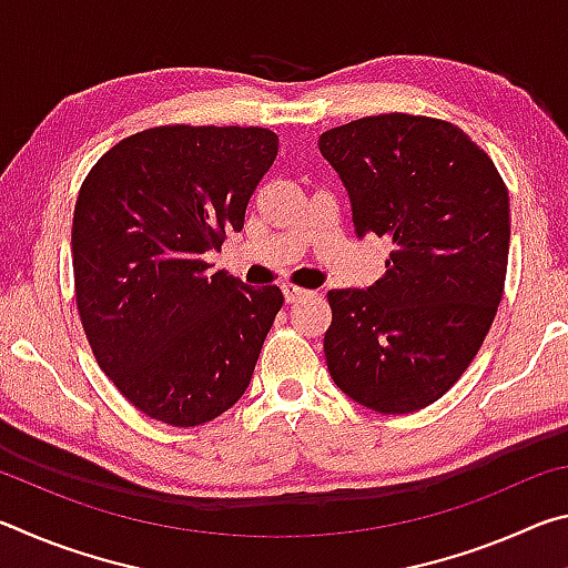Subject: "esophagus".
<instances>
[{"label":"esophagus","instance_id":"34e87169","mask_svg":"<svg viewBox=\"0 0 568 568\" xmlns=\"http://www.w3.org/2000/svg\"><path fill=\"white\" fill-rule=\"evenodd\" d=\"M281 287H283L285 303H297V301H301V297L307 295L305 287H297V285H293V283H283Z\"/></svg>","mask_w":568,"mask_h":568}]
</instances>
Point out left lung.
Returning a JSON list of instances; mask_svg holds the SVG:
<instances>
[{
    "label": "left lung",
    "mask_w": 568,
    "mask_h": 568,
    "mask_svg": "<svg viewBox=\"0 0 568 568\" xmlns=\"http://www.w3.org/2000/svg\"><path fill=\"white\" fill-rule=\"evenodd\" d=\"M358 237L393 245L371 287L331 291L323 351L345 396L378 413L438 400L476 358L504 295L508 190L456 124L376 114L321 134Z\"/></svg>",
    "instance_id": "1"
}]
</instances>
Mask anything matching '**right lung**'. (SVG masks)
<instances>
[{
	"label": "right lung",
	"instance_id": "1",
	"mask_svg": "<svg viewBox=\"0 0 568 568\" xmlns=\"http://www.w3.org/2000/svg\"><path fill=\"white\" fill-rule=\"evenodd\" d=\"M277 155L265 128L142 130L104 152L72 220L77 311L100 368L134 408L168 426L217 418L243 396L283 307L207 253L240 233Z\"/></svg>",
	"mask_w": 568,
	"mask_h": 568
}]
</instances>
